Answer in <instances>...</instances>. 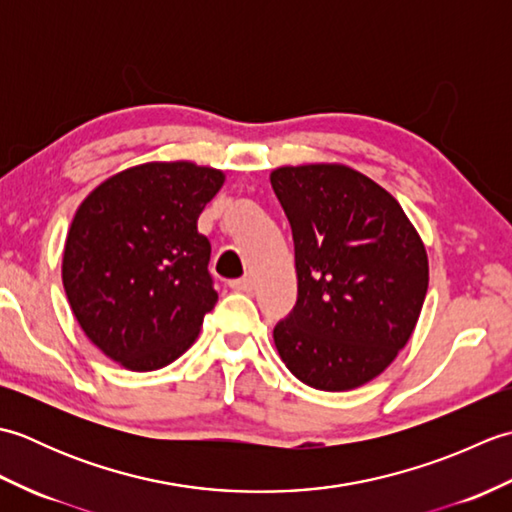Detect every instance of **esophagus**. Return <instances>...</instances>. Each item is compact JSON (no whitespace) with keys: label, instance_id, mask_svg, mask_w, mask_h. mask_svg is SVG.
Listing matches in <instances>:
<instances>
[{"label":"esophagus","instance_id":"34e87169","mask_svg":"<svg viewBox=\"0 0 512 512\" xmlns=\"http://www.w3.org/2000/svg\"><path fill=\"white\" fill-rule=\"evenodd\" d=\"M231 286L235 292H253V279L250 277H244V279H235V281H231Z\"/></svg>","mask_w":512,"mask_h":512}]
</instances>
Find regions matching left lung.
<instances>
[{
	"label": "left lung",
	"mask_w": 512,
	"mask_h": 512,
	"mask_svg": "<svg viewBox=\"0 0 512 512\" xmlns=\"http://www.w3.org/2000/svg\"><path fill=\"white\" fill-rule=\"evenodd\" d=\"M295 239L297 306L275 325L281 361L321 391L356 389L394 363L429 288L427 248L398 200L339 162L277 167Z\"/></svg>",
	"instance_id": "8db88e82"
}]
</instances>
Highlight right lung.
I'll use <instances>...</instances> for the list:
<instances>
[{
    "label": "right lung",
    "instance_id": "add662e5",
    "mask_svg": "<svg viewBox=\"0 0 512 512\" xmlns=\"http://www.w3.org/2000/svg\"><path fill=\"white\" fill-rule=\"evenodd\" d=\"M224 171L145 162L101 182L74 213L61 277L85 336L132 372L167 367L198 339L217 292L198 233Z\"/></svg>",
    "mask_w": 512,
    "mask_h": 512
}]
</instances>
